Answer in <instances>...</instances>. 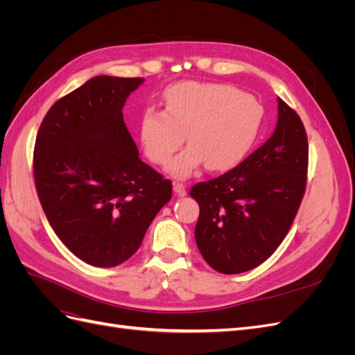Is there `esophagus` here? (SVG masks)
<instances>
[{
  "instance_id": "1",
  "label": "esophagus",
  "mask_w": 355,
  "mask_h": 355,
  "mask_svg": "<svg viewBox=\"0 0 355 355\" xmlns=\"http://www.w3.org/2000/svg\"><path fill=\"white\" fill-rule=\"evenodd\" d=\"M173 191L179 197H185L187 196V188L184 184H179V182H175L173 184Z\"/></svg>"
}]
</instances>
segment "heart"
I'll return each mask as SVG.
<instances>
[{"label": "heart", "mask_w": 355, "mask_h": 355, "mask_svg": "<svg viewBox=\"0 0 355 355\" xmlns=\"http://www.w3.org/2000/svg\"><path fill=\"white\" fill-rule=\"evenodd\" d=\"M262 108L232 85L184 81L164 92V112L146 110L139 136L146 157L167 164L184 144L187 146L167 167L178 179L189 178L206 164L210 171L237 166L249 154L259 135Z\"/></svg>", "instance_id": "1"}]
</instances>
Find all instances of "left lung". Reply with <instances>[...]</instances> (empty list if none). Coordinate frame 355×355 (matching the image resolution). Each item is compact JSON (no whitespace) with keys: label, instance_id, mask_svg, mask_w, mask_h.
Returning <instances> with one entry per match:
<instances>
[{"label":"left lung","instance_id":"1","mask_svg":"<svg viewBox=\"0 0 355 355\" xmlns=\"http://www.w3.org/2000/svg\"><path fill=\"white\" fill-rule=\"evenodd\" d=\"M278 101L272 136L228 173L200 182L198 250L213 270L240 274L259 266L284 240L306 185L308 139L299 115Z\"/></svg>","mask_w":355,"mask_h":355}]
</instances>
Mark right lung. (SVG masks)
Instances as JSON below:
<instances>
[{
  "label": "right lung",
  "mask_w": 355,
  "mask_h": 355,
  "mask_svg": "<svg viewBox=\"0 0 355 355\" xmlns=\"http://www.w3.org/2000/svg\"><path fill=\"white\" fill-rule=\"evenodd\" d=\"M145 80L98 75L59 99L35 141L34 178L53 231L81 261L111 268L141 247L171 182L139 158L123 108Z\"/></svg>",
  "instance_id": "add662e5"
}]
</instances>
